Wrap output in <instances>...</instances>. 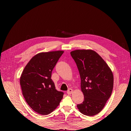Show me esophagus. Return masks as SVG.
<instances>
[{"label": "esophagus", "instance_id": "obj_1", "mask_svg": "<svg viewBox=\"0 0 131 131\" xmlns=\"http://www.w3.org/2000/svg\"><path fill=\"white\" fill-rule=\"evenodd\" d=\"M73 90H72V89L69 88V90H68V91H67V93L68 94H71L72 93H73Z\"/></svg>", "mask_w": 131, "mask_h": 131}]
</instances>
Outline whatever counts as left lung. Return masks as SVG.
Here are the masks:
<instances>
[{"label":"left lung","mask_w":131,"mask_h":131,"mask_svg":"<svg viewBox=\"0 0 131 131\" xmlns=\"http://www.w3.org/2000/svg\"><path fill=\"white\" fill-rule=\"evenodd\" d=\"M81 79L84 101L77 107L83 114L93 116L104 108L112 94L114 77L102 57L91 49H77L70 52Z\"/></svg>","instance_id":"8db88e82"}]
</instances>
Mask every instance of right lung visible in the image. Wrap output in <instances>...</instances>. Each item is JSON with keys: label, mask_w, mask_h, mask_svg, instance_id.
Segmentation results:
<instances>
[{"label": "right lung", "mask_w": 131, "mask_h": 131, "mask_svg": "<svg viewBox=\"0 0 131 131\" xmlns=\"http://www.w3.org/2000/svg\"><path fill=\"white\" fill-rule=\"evenodd\" d=\"M63 51L41 52L27 64L20 77L23 94L27 104L35 112L48 115L57 108L63 92L56 89L52 71Z\"/></svg>", "instance_id": "right-lung-1"}]
</instances>
